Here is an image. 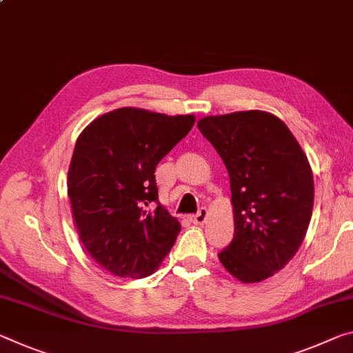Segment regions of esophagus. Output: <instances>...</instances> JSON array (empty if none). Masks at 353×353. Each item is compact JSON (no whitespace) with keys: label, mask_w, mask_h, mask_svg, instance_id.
I'll return each mask as SVG.
<instances>
[{"label":"esophagus","mask_w":353,"mask_h":353,"mask_svg":"<svg viewBox=\"0 0 353 353\" xmlns=\"http://www.w3.org/2000/svg\"><path fill=\"white\" fill-rule=\"evenodd\" d=\"M205 220H207V209H205V207H203V209H201L198 214H194L192 216V221L194 223V225H203V223H205Z\"/></svg>","instance_id":"34e87169"}]
</instances>
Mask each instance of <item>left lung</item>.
I'll return each instance as SVG.
<instances>
[{"mask_svg":"<svg viewBox=\"0 0 353 353\" xmlns=\"http://www.w3.org/2000/svg\"><path fill=\"white\" fill-rule=\"evenodd\" d=\"M231 181L234 239L218 254L242 283L275 275L297 253L314 204V181L288 125L261 110L198 121Z\"/></svg>","mask_w":353,"mask_h":353,"instance_id":"left-lung-1","label":"left lung"}]
</instances>
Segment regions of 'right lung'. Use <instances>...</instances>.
<instances>
[{
	"label": "right lung",
	"instance_id": "1",
	"mask_svg": "<svg viewBox=\"0 0 353 353\" xmlns=\"http://www.w3.org/2000/svg\"><path fill=\"white\" fill-rule=\"evenodd\" d=\"M193 124V114L125 106L99 116L80 133L67 194L78 236L103 270L144 278L170 253L181 223L159 203L155 168Z\"/></svg>",
	"mask_w": 353,
	"mask_h": 353
}]
</instances>
